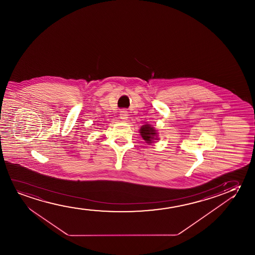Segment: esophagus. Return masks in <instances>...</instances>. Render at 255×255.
Masks as SVG:
<instances>
[{"label": "esophagus", "mask_w": 255, "mask_h": 255, "mask_svg": "<svg viewBox=\"0 0 255 255\" xmlns=\"http://www.w3.org/2000/svg\"><path fill=\"white\" fill-rule=\"evenodd\" d=\"M119 115H120V119H123V120H126L128 118V112L126 110H122L120 112Z\"/></svg>", "instance_id": "1"}]
</instances>
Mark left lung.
<instances>
[{
  "mask_svg": "<svg viewBox=\"0 0 255 255\" xmlns=\"http://www.w3.org/2000/svg\"><path fill=\"white\" fill-rule=\"evenodd\" d=\"M140 134L143 140H145L148 143H152L155 138H157L156 129H154L153 127H151L150 125H144L142 126L140 129Z\"/></svg>",
  "mask_w": 255,
  "mask_h": 255,
  "instance_id": "8db88e82",
  "label": "left lung"
}]
</instances>
